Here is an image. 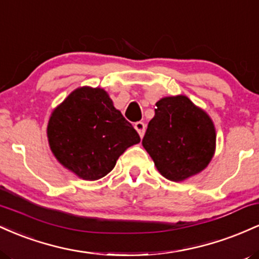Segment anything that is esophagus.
<instances>
[{"label":"esophagus","instance_id":"34e87169","mask_svg":"<svg viewBox=\"0 0 259 259\" xmlns=\"http://www.w3.org/2000/svg\"><path fill=\"white\" fill-rule=\"evenodd\" d=\"M134 126H135L136 132L139 133L140 138H144L145 132H146V125H145L144 121H136L135 125H134Z\"/></svg>","mask_w":259,"mask_h":259}]
</instances>
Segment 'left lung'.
<instances>
[{"instance_id": "obj_1", "label": "left lung", "mask_w": 259, "mask_h": 259, "mask_svg": "<svg viewBox=\"0 0 259 259\" xmlns=\"http://www.w3.org/2000/svg\"><path fill=\"white\" fill-rule=\"evenodd\" d=\"M142 146L163 177L183 181L209 164L215 127L209 115L186 96L163 97L156 103Z\"/></svg>"}]
</instances>
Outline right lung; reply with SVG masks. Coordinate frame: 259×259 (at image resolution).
I'll use <instances>...</instances> for the list:
<instances>
[{"mask_svg": "<svg viewBox=\"0 0 259 259\" xmlns=\"http://www.w3.org/2000/svg\"><path fill=\"white\" fill-rule=\"evenodd\" d=\"M47 138L63 167L84 180H99L140 136L100 88H79L50 117Z\"/></svg>", "mask_w": 259, "mask_h": 259, "instance_id": "right-lung-1", "label": "right lung"}]
</instances>
